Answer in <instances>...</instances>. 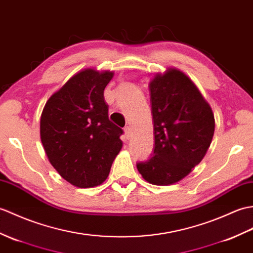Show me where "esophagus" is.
<instances>
[{
	"mask_svg": "<svg viewBox=\"0 0 253 253\" xmlns=\"http://www.w3.org/2000/svg\"><path fill=\"white\" fill-rule=\"evenodd\" d=\"M124 131H125L126 138H127V139L130 138V136H131V128H130V126H126V127L124 128Z\"/></svg>",
	"mask_w": 253,
	"mask_h": 253,
	"instance_id": "obj_1",
	"label": "esophagus"
}]
</instances>
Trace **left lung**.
<instances>
[{
  "label": "left lung",
  "mask_w": 253,
  "mask_h": 253,
  "mask_svg": "<svg viewBox=\"0 0 253 253\" xmlns=\"http://www.w3.org/2000/svg\"><path fill=\"white\" fill-rule=\"evenodd\" d=\"M154 151L138 162V171L152 184L175 183L202 162L214 132L212 110L197 87L179 70L156 74L150 83Z\"/></svg>",
  "instance_id": "obj_1"
}]
</instances>
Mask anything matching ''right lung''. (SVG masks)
Returning a JSON list of instances; mask_svg holds the SVG:
<instances>
[{"mask_svg":"<svg viewBox=\"0 0 253 253\" xmlns=\"http://www.w3.org/2000/svg\"><path fill=\"white\" fill-rule=\"evenodd\" d=\"M112 72L87 69L72 76L46 102L41 116L45 153L61 177L79 187L108 178L120 153L123 129L109 120L103 91Z\"/></svg>","mask_w":253,"mask_h":253,"instance_id":"right-lung-1","label":"right lung"}]
</instances>
